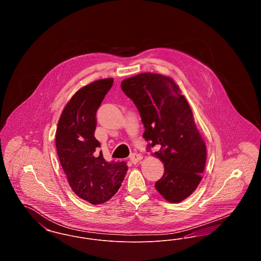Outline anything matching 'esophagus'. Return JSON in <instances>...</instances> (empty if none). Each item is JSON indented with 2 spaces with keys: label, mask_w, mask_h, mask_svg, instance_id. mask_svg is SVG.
Segmentation results:
<instances>
[{
  "label": "esophagus",
  "mask_w": 261,
  "mask_h": 261,
  "mask_svg": "<svg viewBox=\"0 0 261 261\" xmlns=\"http://www.w3.org/2000/svg\"><path fill=\"white\" fill-rule=\"evenodd\" d=\"M142 159H143L142 155L139 154V153H132L131 156H130V161H131L132 163H134V164H136L140 161H142Z\"/></svg>",
  "instance_id": "34e87169"
}]
</instances>
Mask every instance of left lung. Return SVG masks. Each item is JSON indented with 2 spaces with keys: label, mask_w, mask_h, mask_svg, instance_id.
<instances>
[{
  "label": "left lung",
  "mask_w": 261,
  "mask_h": 261,
  "mask_svg": "<svg viewBox=\"0 0 261 261\" xmlns=\"http://www.w3.org/2000/svg\"><path fill=\"white\" fill-rule=\"evenodd\" d=\"M121 89L138 108L148 148L159 149L151 155L164 165L155 189L169 202L184 200L199 186L206 162V146L186 98L171 77L151 72L126 78Z\"/></svg>",
  "instance_id": "obj_1"
}]
</instances>
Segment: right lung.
I'll list each match as a JSON object with an SVG mask.
<instances>
[{"mask_svg": "<svg viewBox=\"0 0 261 261\" xmlns=\"http://www.w3.org/2000/svg\"><path fill=\"white\" fill-rule=\"evenodd\" d=\"M112 83V78H106L79 89L64 107L56 132V148L67 181L80 199L92 204L112 199L128 169L124 162H106L94 136L96 112Z\"/></svg>", "mask_w": 261, "mask_h": 261, "instance_id": "obj_1", "label": "right lung"}]
</instances>
